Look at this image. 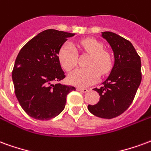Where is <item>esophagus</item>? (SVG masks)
I'll list each match as a JSON object with an SVG mask.
<instances>
[{
  "label": "esophagus",
  "mask_w": 151,
  "mask_h": 151,
  "mask_svg": "<svg viewBox=\"0 0 151 151\" xmlns=\"http://www.w3.org/2000/svg\"><path fill=\"white\" fill-rule=\"evenodd\" d=\"M76 90L77 91H80V92H83V93H85V92H87L88 91L87 88H77Z\"/></svg>",
  "instance_id": "1"
}]
</instances>
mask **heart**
<instances>
[{
  "label": "heart",
  "mask_w": 151,
  "mask_h": 151,
  "mask_svg": "<svg viewBox=\"0 0 151 151\" xmlns=\"http://www.w3.org/2000/svg\"><path fill=\"white\" fill-rule=\"evenodd\" d=\"M77 47L82 52L89 54L86 68L76 69L71 73L68 80L72 85L87 87L92 85L98 80L100 74H107L110 71L113 60L110 54L102 50L103 46L98 41L85 38L77 43ZM60 64L65 71L70 72L77 64V54L75 47L70 43H65L59 52Z\"/></svg>",
  "instance_id": "heart-1"
}]
</instances>
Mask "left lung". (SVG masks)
Masks as SVG:
<instances>
[{"instance_id": "obj_1", "label": "left lung", "mask_w": 151, "mask_h": 151, "mask_svg": "<svg viewBox=\"0 0 151 151\" xmlns=\"http://www.w3.org/2000/svg\"><path fill=\"white\" fill-rule=\"evenodd\" d=\"M102 37L112 47L115 61L103 86L93 89L100 101L88 109L95 116L111 119L124 113L134 101L142 80L141 59L127 39L109 31L103 32Z\"/></svg>"}]
</instances>
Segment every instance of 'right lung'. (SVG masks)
I'll use <instances>...</instances> for the list:
<instances>
[{"instance_id": "obj_1", "label": "right lung", "mask_w": 151, "mask_h": 151, "mask_svg": "<svg viewBox=\"0 0 151 151\" xmlns=\"http://www.w3.org/2000/svg\"><path fill=\"white\" fill-rule=\"evenodd\" d=\"M75 34L47 29L30 39L18 53L12 78L14 92L29 116L47 121L64 109L67 96L76 90L59 83L64 79L59 52L68 38Z\"/></svg>"}]
</instances>
